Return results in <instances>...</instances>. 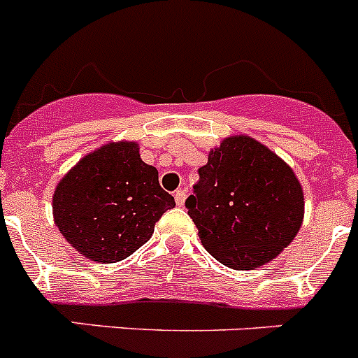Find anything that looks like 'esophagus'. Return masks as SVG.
<instances>
[{"mask_svg": "<svg viewBox=\"0 0 358 358\" xmlns=\"http://www.w3.org/2000/svg\"><path fill=\"white\" fill-rule=\"evenodd\" d=\"M173 197H176V204L177 206H182L186 201V189H177L176 194H173Z\"/></svg>", "mask_w": 358, "mask_h": 358, "instance_id": "1", "label": "esophagus"}]
</instances>
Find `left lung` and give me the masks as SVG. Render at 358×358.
I'll return each mask as SVG.
<instances>
[{
  "label": "left lung",
  "mask_w": 358,
  "mask_h": 358,
  "mask_svg": "<svg viewBox=\"0 0 358 358\" xmlns=\"http://www.w3.org/2000/svg\"><path fill=\"white\" fill-rule=\"evenodd\" d=\"M215 260L256 268L276 258L303 222V189L274 152L248 136H231L199 169L185 202Z\"/></svg>",
  "instance_id": "obj_1"
}]
</instances>
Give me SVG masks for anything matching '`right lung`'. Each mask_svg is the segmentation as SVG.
<instances>
[{
  "mask_svg": "<svg viewBox=\"0 0 358 358\" xmlns=\"http://www.w3.org/2000/svg\"><path fill=\"white\" fill-rule=\"evenodd\" d=\"M176 206L159 185L157 170L143 163L138 145L120 141L85 156L59 182L53 217L80 255L102 264L131 256Z\"/></svg>",
  "mask_w": 358,
  "mask_h": 358,
  "instance_id": "add662e5",
  "label": "right lung"
}]
</instances>
